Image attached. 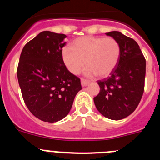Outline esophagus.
Listing matches in <instances>:
<instances>
[{"label":"esophagus","mask_w":160,"mask_h":160,"mask_svg":"<svg viewBox=\"0 0 160 160\" xmlns=\"http://www.w3.org/2000/svg\"><path fill=\"white\" fill-rule=\"evenodd\" d=\"M89 83H90V81L87 80V79H84V78L81 79V84L82 87H87Z\"/></svg>","instance_id":"esophagus-1"}]
</instances>
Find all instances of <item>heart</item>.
<instances>
[{
  "label": "heart",
  "instance_id": "b5f03b06",
  "mask_svg": "<svg viewBox=\"0 0 160 160\" xmlns=\"http://www.w3.org/2000/svg\"><path fill=\"white\" fill-rule=\"evenodd\" d=\"M121 47L113 38L87 36L73 42L71 47H64L62 58L67 70L73 74L81 72L85 64L87 75H109L118 65Z\"/></svg>",
  "mask_w": 160,
  "mask_h": 160
}]
</instances>
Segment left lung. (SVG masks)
Instances as JSON below:
<instances>
[{
  "label": "left lung",
  "mask_w": 160,
  "mask_h": 160,
  "mask_svg": "<svg viewBox=\"0 0 160 160\" xmlns=\"http://www.w3.org/2000/svg\"><path fill=\"white\" fill-rule=\"evenodd\" d=\"M118 42L121 55L110 76L98 80L100 92L94 98L103 116L120 120L135 111L142 98L146 74V60L138 43L118 31L107 32Z\"/></svg>",
  "instance_id": "left-lung-1"
}]
</instances>
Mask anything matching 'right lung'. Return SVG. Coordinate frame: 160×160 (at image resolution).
I'll return each instance as SVG.
<instances>
[{"instance_id": "add662e5", "label": "right lung", "mask_w": 160, "mask_h": 160, "mask_svg": "<svg viewBox=\"0 0 160 160\" xmlns=\"http://www.w3.org/2000/svg\"><path fill=\"white\" fill-rule=\"evenodd\" d=\"M66 38L43 31L24 46L20 56L17 74L24 102L44 122L64 118L82 90L80 78L67 70L62 61Z\"/></svg>"}]
</instances>
